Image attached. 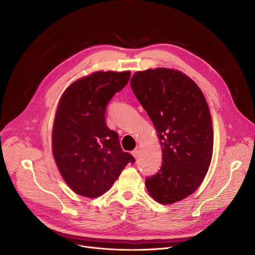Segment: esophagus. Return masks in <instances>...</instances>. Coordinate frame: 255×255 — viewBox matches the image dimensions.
Segmentation results:
<instances>
[{
  "label": "esophagus",
  "mask_w": 255,
  "mask_h": 255,
  "mask_svg": "<svg viewBox=\"0 0 255 255\" xmlns=\"http://www.w3.org/2000/svg\"><path fill=\"white\" fill-rule=\"evenodd\" d=\"M131 153H132V155H133L135 158H137V157H138V155H139V149H138V148H136V149H134Z\"/></svg>",
  "instance_id": "esophagus-1"
}]
</instances>
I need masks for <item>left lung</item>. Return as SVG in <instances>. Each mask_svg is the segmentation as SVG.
Here are the masks:
<instances>
[{
	"label": "left lung",
	"instance_id": "left-lung-1",
	"mask_svg": "<svg viewBox=\"0 0 255 255\" xmlns=\"http://www.w3.org/2000/svg\"><path fill=\"white\" fill-rule=\"evenodd\" d=\"M130 86L156 129L162 151L160 169L145 179V186L158 203L184 200L200 187L212 159L206 99L193 80L175 69L137 71Z\"/></svg>",
	"mask_w": 255,
	"mask_h": 255
}]
</instances>
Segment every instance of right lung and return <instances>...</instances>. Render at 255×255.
<instances>
[{
  "label": "right lung",
  "instance_id": "right-lung-1",
  "mask_svg": "<svg viewBox=\"0 0 255 255\" xmlns=\"http://www.w3.org/2000/svg\"><path fill=\"white\" fill-rule=\"evenodd\" d=\"M130 71H97L62 94L52 129V152L67 186L97 198L110 190L134 157L121 148L118 133L106 124V108L130 79Z\"/></svg>",
  "mask_w": 255,
  "mask_h": 255
}]
</instances>
